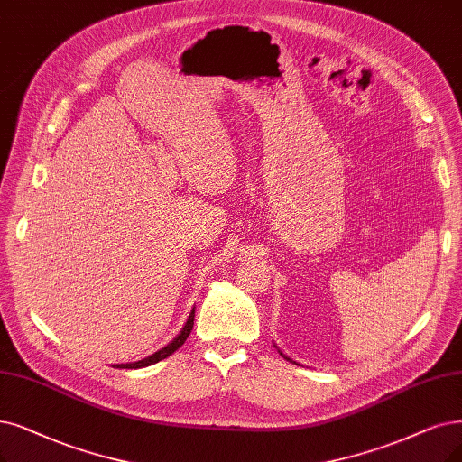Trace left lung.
Masks as SVG:
<instances>
[{
    "label": "left lung",
    "mask_w": 462,
    "mask_h": 462,
    "mask_svg": "<svg viewBox=\"0 0 462 462\" xmlns=\"http://www.w3.org/2000/svg\"><path fill=\"white\" fill-rule=\"evenodd\" d=\"M279 353H281V350H279ZM281 355H282V353H281ZM282 356H284V358H286V360H290V358H288V356H286V355H282ZM290 362H293V360H290Z\"/></svg>",
    "instance_id": "1"
}]
</instances>
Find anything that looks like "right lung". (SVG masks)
I'll return each instance as SVG.
<instances>
[{"label": "right lung", "mask_w": 462, "mask_h": 462, "mask_svg": "<svg viewBox=\"0 0 462 462\" xmlns=\"http://www.w3.org/2000/svg\"><path fill=\"white\" fill-rule=\"evenodd\" d=\"M193 320H195V309L191 310V315H189V319H188L186 326L181 328V331H180V334L174 337V341H171L167 346H162L161 350H157L155 355L147 356V358H143V360H138V362H128V364H116L114 367H121V370H136V367L152 365V364H157L159 360H164L167 356H171V355L174 353V350H178L183 343H186V339L189 337L191 329H193Z\"/></svg>", "instance_id": "add662e5"}]
</instances>
